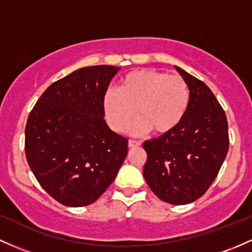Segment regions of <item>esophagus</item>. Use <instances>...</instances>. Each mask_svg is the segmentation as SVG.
Masks as SVG:
<instances>
[{
    "label": "esophagus",
    "instance_id": "34e87169",
    "mask_svg": "<svg viewBox=\"0 0 252 252\" xmlns=\"http://www.w3.org/2000/svg\"><path fill=\"white\" fill-rule=\"evenodd\" d=\"M128 146L130 148L139 147V146H141V142H140V141H136V140H129L128 141Z\"/></svg>",
    "mask_w": 252,
    "mask_h": 252
}]
</instances>
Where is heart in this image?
Wrapping results in <instances>:
<instances>
[{
  "label": "heart",
  "instance_id": "b5f03b06",
  "mask_svg": "<svg viewBox=\"0 0 252 252\" xmlns=\"http://www.w3.org/2000/svg\"><path fill=\"white\" fill-rule=\"evenodd\" d=\"M190 100L187 81L179 75H168L156 69H139L122 79L120 88L105 92L103 107L105 118L115 131L131 126L134 135L152 129L156 134H167L179 126Z\"/></svg>",
  "mask_w": 252,
  "mask_h": 252
}]
</instances>
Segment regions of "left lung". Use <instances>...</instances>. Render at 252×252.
Segmentation results:
<instances>
[{"label": "left lung", "mask_w": 252, "mask_h": 252, "mask_svg": "<svg viewBox=\"0 0 252 252\" xmlns=\"http://www.w3.org/2000/svg\"><path fill=\"white\" fill-rule=\"evenodd\" d=\"M175 68L189 86V106L176 129L143 142V177L160 200L179 206L193 202L209 189L229 140L225 111L208 86Z\"/></svg>", "instance_id": "obj_1"}]
</instances>
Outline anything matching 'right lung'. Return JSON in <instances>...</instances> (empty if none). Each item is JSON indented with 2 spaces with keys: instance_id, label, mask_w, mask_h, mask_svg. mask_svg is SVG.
Masks as SVG:
<instances>
[{
  "instance_id": "right-lung-1",
  "label": "right lung",
  "mask_w": 252,
  "mask_h": 252,
  "mask_svg": "<svg viewBox=\"0 0 252 252\" xmlns=\"http://www.w3.org/2000/svg\"><path fill=\"white\" fill-rule=\"evenodd\" d=\"M120 69H77L49 86L27 118V162L43 189L67 207L95 202L128 153V140L104 120V94Z\"/></svg>"
}]
</instances>
